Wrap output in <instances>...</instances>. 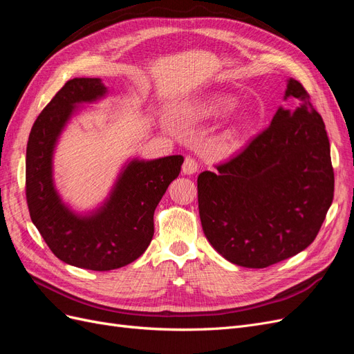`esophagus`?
<instances>
[{"label":"esophagus","instance_id":"esophagus-1","mask_svg":"<svg viewBox=\"0 0 354 354\" xmlns=\"http://www.w3.org/2000/svg\"><path fill=\"white\" fill-rule=\"evenodd\" d=\"M198 160L192 156H186L183 162V173L185 174H195L198 171Z\"/></svg>","mask_w":354,"mask_h":354}]
</instances>
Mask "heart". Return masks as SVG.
Segmentation results:
<instances>
[{
	"instance_id": "heart-1",
	"label": "heart",
	"mask_w": 354,
	"mask_h": 354,
	"mask_svg": "<svg viewBox=\"0 0 354 354\" xmlns=\"http://www.w3.org/2000/svg\"><path fill=\"white\" fill-rule=\"evenodd\" d=\"M234 106V100L230 97H217L208 103L207 113L209 115H220L230 111Z\"/></svg>"
}]
</instances>
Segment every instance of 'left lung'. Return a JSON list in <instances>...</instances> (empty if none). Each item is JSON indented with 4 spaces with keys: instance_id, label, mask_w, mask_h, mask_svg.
I'll use <instances>...</instances> for the list:
<instances>
[{
    "instance_id": "1",
    "label": "left lung",
    "mask_w": 354,
    "mask_h": 354,
    "mask_svg": "<svg viewBox=\"0 0 354 354\" xmlns=\"http://www.w3.org/2000/svg\"><path fill=\"white\" fill-rule=\"evenodd\" d=\"M272 124L236 156L198 177L203 233L224 259L264 269L306 250L334 199V168L322 116L297 80Z\"/></svg>"
}]
</instances>
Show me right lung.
Masks as SVG:
<instances>
[{"mask_svg": "<svg viewBox=\"0 0 354 354\" xmlns=\"http://www.w3.org/2000/svg\"><path fill=\"white\" fill-rule=\"evenodd\" d=\"M104 93L99 78L69 80L38 115L26 146V202L32 223L59 260L95 272L120 269L146 251L153 238L155 208L185 160L181 155L131 160L97 212L88 217L71 212L53 186V151L75 106Z\"/></svg>", "mask_w": 354, "mask_h": 354, "instance_id": "1", "label": "right lung"}]
</instances>
